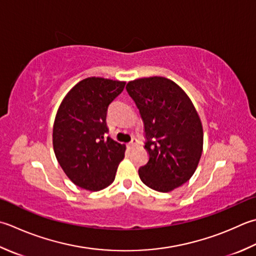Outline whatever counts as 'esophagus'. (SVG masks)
I'll use <instances>...</instances> for the list:
<instances>
[{
  "mask_svg": "<svg viewBox=\"0 0 256 256\" xmlns=\"http://www.w3.org/2000/svg\"><path fill=\"white\" fill-rule=\"evenodd\" d=\"M136 144H138V140H136V138H132V141L128 144V146L130 148H134Z\"/></svg>",
  "mask_w": 256,
  "mask_h": 256,
  "instance_id": "esophagus-1",
  "label": "esophagus"
}]
</instances>
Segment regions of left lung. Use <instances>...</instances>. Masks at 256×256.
Listing matches in <instances>:
<instances>
[{
    "instance_id": "8db88e82",
    "label": "left lung",
    "mask_w": 256,
    "mask_h": 256,
    "mask_svg": "<svg viewBox=\"0 0 256 256\" xmlns=\"http://www.w3.org/2000/svg\"><path fill=\"white\" fill-rule=\"evenodd\" d=\"M126 91L141 114L150 154L140 178L158 192L181 186L194 174L203 151L202 123L193 103L178 84L161 76L134 80Z\"/></svg>"
}]
</instances>
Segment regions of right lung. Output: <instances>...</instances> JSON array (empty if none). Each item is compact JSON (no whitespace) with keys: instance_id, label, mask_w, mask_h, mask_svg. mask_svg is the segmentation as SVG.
I'll return each mask as SVG.
<instances>
[{"instance_id":"add662e5","label":"right lung","mask_w":256,"mask_h":256,"mask_svg":"<svg viewBox=\"0 0 256 256\" xmlns=\"http://www.w3.org/2000/svg\"><path fill=\"white\" fill-rule=\"evenodd\" d=\"M125 82L88 78L64 98L53 126L55 156L78 186L100 191L111 184L125 145L106 136L108 105L122 93Z\"/></svg>"}]
</instances>
